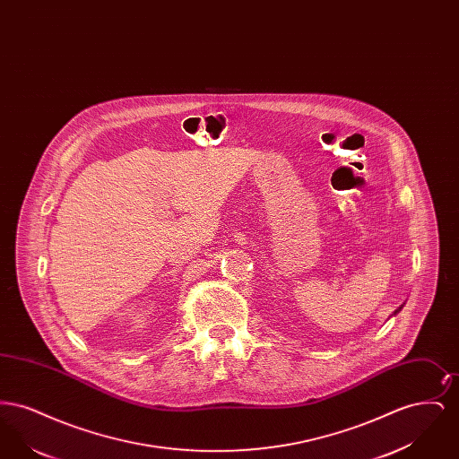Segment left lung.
I'll return each instance as SVG.
<instances>
[{
	"label": "left lung",
	"mask_w": 459,
	"mask_h": 459,
	"mask_svg": "<svg viewBox=\"0 0 459 459\" xmlns=\"http://www.w3.org/2000/svg\"><path fill=\"white\" fill-rule=\"evenodd\" d=\"M403 306H404V305L399 306V307H397V309H395V311H394L393 315H395V313H399V311H401V307H403Z\"/></svg>",
	"instance_id": "left-lung-1"
}]
</instances>
